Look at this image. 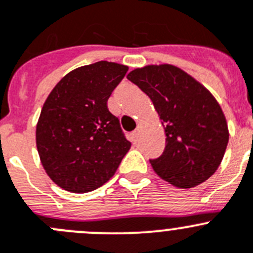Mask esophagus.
<instances>
[{
    "instance_id": "obj_1",
    "label": "esophagus",
    "mask_w": 253,
    "mask_h": 253,
    "mask_svg": "<svg viewBox=\"0 0 253 253\" xmlns=\"http://www.w3.org/2000/svg\"><path fill=\"white\" fill-rule=\"evenodd\" d=\"M138 139H139V129H136L135 131L131 133V140H133L134 143H136L138 142Z\"/></svg>"
}]
</instances>
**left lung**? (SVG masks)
I'll return each instance as SVG.
<instances>
[{
	"mask_svg": "<svg viewBox=\"0 0 253 253\" xmlns=\"http://www.w3.org/2000/svg\"><path fill=\"white\" fill-rule=\"evenodd\" d=\"M126 78L149 96L166 131L163 154L150 159L154 172L178 188L207 180L221 164L229 138L216 98L174 65H147Z\"/></svg>",
	"mask_w": 253,
	"mask_h": 253,
	"instance_id": "1",
	"label": "left lung"
}]
</instances>
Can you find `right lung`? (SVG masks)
I'll list each match as a JSON object with an SVG mask.
<instances>
[{
  "instance_id": "obj_1",
  "label": "right lung",
  "mask_w": 253,
  "mask_h": 253,
  "mask_svg": "<svg viewBox=\"0 0 253 253\" xmlns=\"http://www.w3.org/2000/svg\"><path fill=\"white\" fill-rule=\"evenodd\" d=\"M128 71L99 61L75 69L48 94L36 125L45 172L62 189L86 193L105 184L130 149L108 99Z\"/></svg>"
}]
</instances>
